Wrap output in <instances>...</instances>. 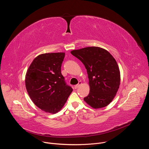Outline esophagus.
Wrapping results in <instances>:
<instances>
[{
  "label": "esophagus",
  "mask_w": 149,
  "mask_h": 149,
  "mask_svg": "<svg viewBox=\"0 0 149 149\" xmlns=\"http://www.w3.org/2000/svg\"><path fill=\"white\" fill-rule=\"evenodd\" d=\"M81 84V81H79V82H78V84H77V85H75V86H74V88H75V89H77V88L80 86Z\"/></svg>",
  "instance_id": "obj_1"
}]
</instances>
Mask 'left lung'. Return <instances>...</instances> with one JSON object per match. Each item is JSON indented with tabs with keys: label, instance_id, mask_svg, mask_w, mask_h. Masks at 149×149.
Instances as JSON below:
<instances>
[{
	"label": "left lung",
	"instance_id": "left-lung-1",
	"mask_svg": "<svg viewBox=\"0 0 149 149\" xmlns=\"http://www.w3.org/2000/svg\"><path fill=\"white\" fill-rule=\"evenodd\" d=\"M86 67L89 79L90 93L84 98L94 109L109 105L120 86V74L114 57L104 49L91 47L71 51Z\"/></svg>",
	"mask_w": 149,
	"mask_h": 149
}]
</instances>
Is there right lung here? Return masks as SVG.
Segmentation results:
<instances>
[{"label": "right lung", "mask_w": 149, "mask_h": 149, "mask_svg": "<svg viewBox=\"0 0 149 149\" xmlns=\"http://www.w3.org/2000/svg\"><path fill=\"white\" fill-rule=\"evenodd\" d=\"M65 53L43 54L36 57L25 77L28 93L33 103L42 110L58 113L72 91L61 74Z\"/></svg>", "instance_id": "right-lung-1"}]
</instances>
